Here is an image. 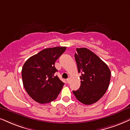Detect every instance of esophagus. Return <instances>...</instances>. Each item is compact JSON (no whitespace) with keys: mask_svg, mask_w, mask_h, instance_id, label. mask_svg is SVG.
<instances>
[{"mask_svg":"<svg viewBox=\"0 0 130 130\" xmlns=\"http://www.w3.org/2000/svg\"><path fill=\"white\" fill-rule=\"evenodd\" d=\"M67 83H70V78H67Z\"/></svg>","mask_w":130,"mask_h":130,"instance_id":"1","label":"esophagus"}]
</instances>
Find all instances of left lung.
<instances>
[{
	"label": "left lung",
	"instance_id": "left-lung-1",
	"mask_svg": "<svg viewBox=\"0 0 130 130\" xmlns=\"http://www.w3.org/2000/svg\"><path fill=\"white\" fill-rule=\"evenodd\" d=\"M75 53L81 85L73 93L82 103L91 105L98 101L109 88L110 70L98 56L86 48H76Z\"/></svg>",
	"mask_w": 130,
	"mask_h": 130
}]
</instances>
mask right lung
<instances>
[{"mask_svg":"<svg viewBox=\"0 0 130 130\" xmlns=\"http://www.w3.org/2000/svg\"><path fill=\"white\" fill-rule=\"evenodd\" d=\"M66 47L45 48L26 60L21 71L23 86L29 96L40 104L56 99L64 83L55 76L56 60Z\"/></svg>","mask_w":130,"mask_h":130,"instance_id":"right-lung-1","label":"right lung"}]
</instances>
